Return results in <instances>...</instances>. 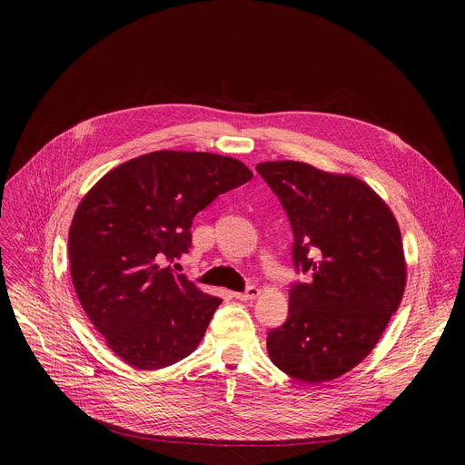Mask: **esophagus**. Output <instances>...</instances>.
Listing matches in <instances>:
<instances>
[{
    "instance_id": "34e87169",
    "label": "esophagus",
    "mask_w": 465,
    "mask_h": 465,
    "mask_svg": "<svg viewBox=\"0 0 465 465\" xmlns=\"http://www.w3.org/2000/svg\"><path fill=\"white\" fill-rule=\"evenodd\" d=\"M261 294V289H257V287H248L244 292H233V298L235 300H241V302H248V300H255L257 296Z\"/></svg>"
}]
</instances>
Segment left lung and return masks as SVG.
Listing matches in <instances>:
<instances>
[{
    "label": "left lung",
    "instance_id": "obj_1",
    "mask_svg": "<svg viewBox=\"0 0 465 465\" xmlns=\"http://www.w3.org/2000/svg\"><path fill=\"white\" fill-rule=\"evenodd\" d=\"M289 215L296 271L289 318L267 337L271 361L318 384L353 370L375 348L401 303L407 262L401 232L382 198L351 174L303 162L255 165Z\"/></svg>",
    "mask_w": 465,
    "mask_h": 465
}]
</instances>
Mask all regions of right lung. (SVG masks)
I'll list each match as a JSON object with an SVG mask.
<instances>
[{
	"instance_id": "right-lung-1",
	"label": "right lung",
	"mask_w": 465,
	"mask_h": 465,
	"mask_svg": "<svg viewBox=\"0 0 465 465\" xmlns=\"http://www.w3.org/2000/svg\"><path fill=\"white\" fill-rule=\"evenodd\" d=\"M252 176L235 158L156 151L117 165L86 193L68 237L72 282L126 364L160 370L203 341L223 300L167 261L189 252L194 215Z\"/></svg>"
}]
</instances>
